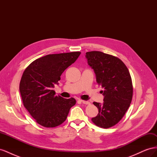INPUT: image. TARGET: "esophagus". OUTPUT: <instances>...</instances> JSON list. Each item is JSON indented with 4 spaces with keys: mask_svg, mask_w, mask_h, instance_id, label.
<instances>
[{
    "mask_svg": "<svg viewBox=\"0 0 157 157\" xmlns=\"http://www.w3.org/2000/svg\"><path fill=\"white\" fill-rule=\"evenodd\" d=\"M81 102L83 103V104H85V105H88V104H90V103L88 101H84V100H81Z\"/></svg>",
    "mask_w": 157,
    "mask_h": 157,
    "instance_id": "obj_1",
    "label": "esophagus"
}]
</instances>
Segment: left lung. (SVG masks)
I'll use <instances>...</instances> for the list:
<instances>
[{
	"instance_id": "obj_1",
	"label": "left lung",
	"mask_w": 157,
	"mask_h": 157,
	"mask_svg": "<svg viewBox=\"0 0 157 157\" xmlns=\"http://www.w3.org/2000/svg\"><path fill=\"white\" fill-rule=\"evenodd\" d=\"M85 56L97 83L103 88L100 92L103 103H93L99 113L92 121L99 127L109 128L122 119L130 107L133 96L131 76L125 64L115 56L99 51L86 52Z\"/></svg>"
}]
</instances>
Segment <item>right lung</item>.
I'll list each match as a JSON object with an SVG mask.
<instances>
[{
  "label": "right lung",
  "instance_id": "add662e5",
  "mask_svg": "<svg viewBox=\"0 0 157 157\" xmlns=\"http://www.w3.org/2000/svg\"><path fill=\"white\" fill-rule=\"evenodd\" d=\"M80 54V52H73L46 55L33 61L24 71L20 92L23 105L38 124L46 128L61 124L75 105L73 98L57 96L52 88Z\"/></svg>",
  "mask_w": 157,
  "mask_h": 157
}]
</instances>
